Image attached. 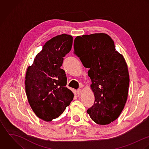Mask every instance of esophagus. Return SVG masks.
<instances>
[{
	"label": "esophagus",
	"instance_id": "34e87169",
	"mask_svg": "<svg viewBox=\"0 0 149 149\" xmlns=\"http://www.w3.org/2000/svg\"><path fill=\"white\" fill-rule=\"evenodd\" d=\"M82 90L81 89H78L77 90V94H78V95H81V94H82Z\"/></svg>",
	"mask_w": 149,
	"mask_h": 149
}]
</instances>
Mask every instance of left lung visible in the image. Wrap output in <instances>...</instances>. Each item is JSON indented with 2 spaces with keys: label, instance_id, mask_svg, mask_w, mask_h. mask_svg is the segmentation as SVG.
<instances>
[{
  "label": "left lung",
  "instance_id": "obj_1",
  "mask_svg": "<svg viewBox=\"0 0 149 149\" xmlns=\"http://www.w3.org/2000/svg\"><path fill=\"white\" fill-rule=\"evenodd\" d=\"M74 48L84 66L89 68L95 100L87 112L97 124H109L118 119L127 101L130 78L125 60L105 33L77 36Z\"/></svg>",
  "mask_w": 149,
  "mask_h": 149
}]
</instances>
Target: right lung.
Wrapping results in <instances>:
<instances>
[{
	"mask_svg": "<svg viewBox=\"0 0 149 149\" xmlns=\"http://www.w3.org/2000/svg\"><path fill=\"white\" fill-rule=\"evenodd\" d=\"M72 41L66 34L53 37L27 69L25 84L28 102L36 116L45 121L58 118L73 100V93L65 87V72L60 68Z\"/></svg>",
	"mask_w": 149,
	"mask_h": 149,
	"instance_id": "obj_1",
	"label": "right lung"
}]
</instances>
